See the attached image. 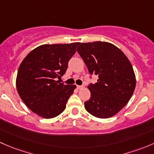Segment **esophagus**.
<instances>
[{
  "mask_svg": "<svg viewBox=\"0 0 154 154\" xmlns=\"http://www.w3.org/2000/svg\"><path fill=\"white\" fill-rule=\"evenodd\" d=\"M83 88H84L83 86H80V85H78V86H77L78 90H81V89H82Z\"/></svg>",
  "mask_w": 154,
  "mask_h": 154,
  "instance_id": "obj_1",
  "label": "esophagus"
}]
</instances>
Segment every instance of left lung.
I'll list each match as a JSON object with an SVG mask.
<instances>
[{"label":"left lung","instance_id":"obj_1","mask_svg":"<svg viewBox=\"0 0 154 154\" xmlns=\"http://www.w3.org/2000/svg\"><path fill=\"white\" fill-rule=\"evenodd\" d=\"M77 52L91 75L99 79L88 88L90 98L85 102L89 113L107 119L128 104L136 88V76L131 62L120 49L104 42L81 43Z\"/></svg>","mask_w":154,"mask_h":154}]
</instances>
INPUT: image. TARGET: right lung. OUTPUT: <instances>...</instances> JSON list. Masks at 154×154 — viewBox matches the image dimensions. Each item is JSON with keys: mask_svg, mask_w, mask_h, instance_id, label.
Here are the masks:
<instances>
[{"mask_svg": "<svg viewBox=\"0 0 154 154\" xmlns=\"http://www.w3.org/2000/svg\"><path fill=\"white\" fill-rule=\"evenodd\" d=\"M79 44H43L32 50L20 63L17 90L24 104L39 116L54 118L65 110L76 86L55 79L65 73L68 61Z\"/></svg>", "mask_w": 154, "mask_h": 154, "instance_id": "right-lung-1", "label": "right lung"}]
</instances>
